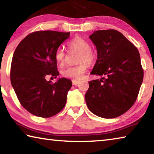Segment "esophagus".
Returning <instances> with one entry per match:
<instances>
[{"instance_id":"obj_1","label":"esophagus","mask_w":154,"mask_h":154,"mask_svg":"<svg viewBox=\"0 0 154 154\" xmlns=\"http://www.w3.org/2000/svg\"><path fill=\"white\" fill-rule=\"evenodd\" d=\"M72 85H77L79 84V81H72Z\"/></svg>"}]
</instances>
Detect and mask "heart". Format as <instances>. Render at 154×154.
<instances>
[{"instance_id":"1","label":"heart","mask_w":154,"mask_h":154,"mask_svg":"<svg viewBox=\"0 0 154 154\" xmlns=\"http://www.w3.org/2000/svg\"><path fill=\"white\" fill-rule=\"evenodd\" d=\"M68 46L71 50L79 52L77 62L79 64L75 66H67L62 69V76L73 81L82 79L88 69V64H92L96 61L97 54L90 48V43L82 37H75L68 43ZM55 59L60 65L64 64L66 53L62 48H58L55 52Z\"/></svg>"}]
</instances>
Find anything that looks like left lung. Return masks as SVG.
Instances as JSON below:
<instances>
[{"label": "left lung", "instance_id": "1", "mask_svg": "<svg viewBox=\"0 0 154 154\" xmlns=\"http://www.w3.org/2000/svg\"><path fill=\"white\" fill-rule=\"evenodd\" d=\"M97 49L92 75L105 76L89 82L85 102L90 111L103 118H115L132 107L143 79L137 48L119 31H94L90 36Z\"/></svg>", "mask_w": 154, "mask_h": 154}]
</instances>
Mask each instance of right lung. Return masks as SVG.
Listing matches in <instances>:
<instances>
[{
	"instance_id": "1",
	"label": "right lung",
	"mask_w": 154,
	"mask_h": 154,
	"mask_svg": "<svg viewBox=\"0 0 154 154\" xmlns=\"http://www.w3.org/2000/svg\"><path fill=\"white\" fill-rule=\"evenodd\" d=\"M69 36L70 32L36 31L26 36L15 49L11 83L21 105L34 116L50 118L66 105L71 81L60 78L52 83L47 78L59 75L54 55Z\"/></svg>"
}]
</instances>
